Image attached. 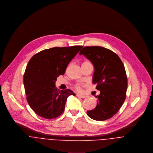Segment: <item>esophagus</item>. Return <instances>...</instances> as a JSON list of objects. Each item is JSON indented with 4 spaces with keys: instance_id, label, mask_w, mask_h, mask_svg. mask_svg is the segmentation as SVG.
<instances>
[{
    "instance_id": "34e87169",
    "label": "esophagus",
    "mask_w": 153,
    "mask_h": 153,
    "mask_svg": "<svg viewBox=\"0 0 153 153\" xmlns=\"http://www.w3.org/2000/svg\"><path fill=\"white\" fill-rule=\"evenodd\" d=\"M76 96L78 97H79V98H85L87 97L85 95H81V94H76Z\"/></svg>"
}]
</instances>
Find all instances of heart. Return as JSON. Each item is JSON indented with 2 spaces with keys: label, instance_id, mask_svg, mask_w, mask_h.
Instances as JSON below:
<instances>
[{
  "label": "heart",
  "instance_id": "heart-1",
  "mask_svg": "<svg viewBox=\"0 0 153 153\" xmlns=\"http://www.w3.org/2000/svg\"><path fill=\"white\" fill-rule=\"evenodd\" d=\"M89 63H90V62H88V61H85V62H84L82 64H89ZM83 85H84V84H75V85H74V87H75V88L77 91H81L82 90V87Z\"/></svg>",
  "mask_w": 153,
  "mask_h": 153
}]
</instances>
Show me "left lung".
I'll list each match as a JSON object with an SVG mask.
<instances>
[{
	"label": "left lung",
	"mask_w": 153,
	"mask_h": 153,
	"mask_svg": "<svg viewBox=\"0 0 153 153\" xmlns=\"http://www.w3.org/2000/svg\"><path fill=\"white\" fill-rule=\"evenodd\" d=\"M79 55L94 66L92 82L100 91L96 107L87 114L96 121L108 120L117 113L126 98L128 81L124 64L115 53L101 46H85Z\"/></svg>",
	"instance_id": "8db88e82"
}]
</instances>
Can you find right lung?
Instances as JSON below:
<instances>
[{
    "mask_svg": "<svg viewBox=\"0 0 153 153\" xmlns=\"http://www.w3.org/2000/svg\"><path fill=\"white\" fill-rule=\"evenodd\" d=\"M82 46L54 47L43 50L29 60L23 75L27 101L39 117L51 120L61 115L67 98L75 95L71 90H58L57 77L65 74L71 61Z\"/></svg>",
    "mask_w": 153,
    "mask_h": 153,
    "instance_id": "add662e5",
    "label": "right lung"
}]
</instances>
